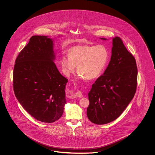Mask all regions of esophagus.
Masks as SVG:
<instances>
[{
	"mask_svg": "<svg viewBox=\"0 0 155 155\" xmlns=\"http://www.w3.org/2000/svg\"><path fill=\"white\" fill-rule=\"evenodd\" d=\"M82 92L81 91H77V92L75 93L73 95H72V97H82Z\"/></svg>",
	"mask_w": 155,
	"mask_h": 155,
	"instance_id": "1",
	"label": "esophagus"
}]
</instances>
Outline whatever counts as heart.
<instances>
[{
    "label": "heart",
    "mask_w": 155,
    "mask_h": 155,
    "mask_svg": "<svg viewBox=\"0 0 155 155\" xmlns=\"http://www.w3.org/2000/svg\"><path fill=\"white\" fill-rule=\"evenodd\" d=\"M109 60L107 49L102 45H80L72 47L68 51V56L61 58L62 70L67 76H70L75 70L81 78L84 77L93 80L99 77Z\"/></svg>",
    "instance_id": "heart-1"
}]
</instances>
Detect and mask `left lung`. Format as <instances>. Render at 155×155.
Instances as JSON below:
<instances>
[{
  "label": "left lung",
  "instance_id": "8db88e82",
  "mask_svg": "<svg viewBox=\"0 0 155 155\" xmlns=\"http://www.w3.org/2000/svg\"><path fill=\"white\" fill-rule=\"evenodd\" d=\"M137 75L135 58L120 37L114 38L108 66L92 84L88 93L89 120L102 125L118 118L135 95Z\"/></svg>",
  "mask_w": 155,
  "mask_h": 155
}]
</instances>
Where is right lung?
Instances as JSON below:
<instances>
[{
    "label": "right lung",
    "mask_w": 155,
    "mask_h": 155,
    "mask_svg": "<svg viewBox=\"0 0 155 155\" xmlns=\"http://www.w3.org/2000/svg\"><path fill=\"white\" fill-rule=\"evenodd\" d=\"M52 39L35 35L18 54L13 70V90L22 107L44 123H53L63 114L66 103L67 79L53 60Z\"/></svg>",
    "instance_id": "1"
}]
</instances>
